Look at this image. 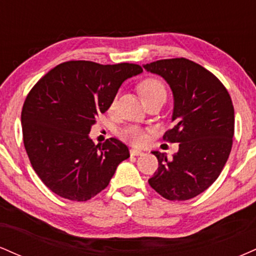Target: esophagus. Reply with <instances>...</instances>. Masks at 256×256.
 I'll list each match as a JSON object with an SVG mask.
<instances>
[{
    "label": "esophagus",
    "instance_id": "1",
    "mask_svg": "<svg viewBox=\"0 0 256 256\" xmlns=\"http://www.w3.org/2000/svg\"><path fill=\"white\" fill-rule=\"evenodd\" d=\"M130 154L132 155V156H138V155H143L144 152H143L142 150H140V149L132 148V149H130Z\"/></svg>",
    "mask_w": 256,
    "mask_h": 256
}]
</instances>
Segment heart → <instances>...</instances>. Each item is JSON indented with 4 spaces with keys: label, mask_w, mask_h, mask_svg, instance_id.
Listing matches in <instances>:
<instances>
[{
    "label": "heart",
    "mask_w": 256,
    "mask_h": 256,
    "mask_svg": "<svg viewBox=\"0 0 256 256\" xmlns=\"http://www.w3.org/2000/svg\"><path fill=\"white\" fill-rule=\"evenodd\" d=\"M138 91H140V96H142L143 102L148 104L152 100L158 98H166V89L164 84L156 78H146L138 84ZM120 137L122 140H128L132 144L140 146L146 142V134L143 128H138V126H126L120 131Z\"/></svg>",
    "instance_id": "1"
}]
</instances>
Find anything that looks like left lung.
I'll return each instance as SVG.
<instances>
[{
    "label": "left lung",
    "instance_id": "obj_1",
    "mask_svg": "<svg viewBox=\"0 0 256 256\" xmlns=\"http://www.w3.org/2000/svg\"><path fill=\"white\" fill-rule=\"evenodd\" d=\"M143 67L171 88L174 126L164 140L179 143L171 158L152 152L158 167L148 182L167 200H190L216 180L230 155L234 132L231 98L213 73L188 58H166Z\"/></svg>",
    "mask_w": 256,
    "mask_h": 256
}]
</instances>
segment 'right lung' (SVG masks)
<instances>
[{
    "mask_svg": "<svg viewBox=\"0 0 256 256\" xmlns=\"http://www.w3.org/2000/svg\"><path fill=\"white\" fill-rule=\"evenodd\" d=\"M140 64L67 61L37 82L22 110L24 146L46 188L61 198L88 201L110 184L130 152L116 138L95 146L89 137L96 116L104 113Z\"/></svg>",
    "mask_w": 256,
    "mask_h": 256,
    "instance_id": "right-lung-1",
    "label": "right lung"
}]
</instances>
